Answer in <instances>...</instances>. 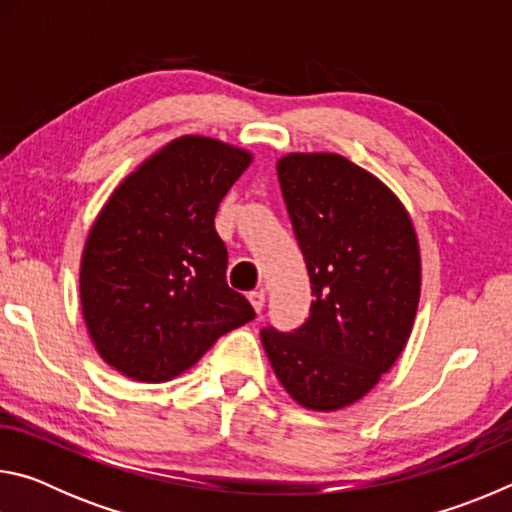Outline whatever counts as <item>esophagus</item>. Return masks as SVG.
<instances>
[{
    "instance_id": "1",
    "label": "esophagus",
    "mask_w": 512,
    "mask_h": 512,
    "mask_svg": "<svg viewBox=\"0 0 512 512\" xmlns=\"http://www.w3.org/2000/svg\"><path fill=\"white\" fill-rule=\"evenodd\" d=\"M248 300H250V305H253V307H255V311L259 314V311L264 309L266 293H264V291H250V293H248Z\"/></svg>"
}]
</instances>
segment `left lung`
I'll list each match as a JSON object with an SVG mask.
<instances>
[{
  "mask_svg": "<svg viewBox=\"0 0 512 512\" xmlns=\"http://www.w3.org/2000/svg\"><path fill=\"white\" fill-rule=\"evenodd\" d=\"M282 196L311 280L309 318L262 329L280 384L311 411L361 400L391 370L420 302V248L391 189L336 153L277 162Z\"/></svg>",
  "mask_w": 512,
  "mask_h": 512,
  "instance_id": "left-lung-1",
  "label": "left lung"
}]
</instances>
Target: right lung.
I'll use <instances>...</instances> for the list:
<instances>
[{"label":"right lung","mask_w":512,"mask_h":512,"mask_svg":"<svg viewBox=\"0 0 512 512\" xmlns=\"http://www.w3.org/2000/svg\"><path fill=\"white\" fill-rule=\"evenodd\" d=\"M250 162L212 137H178L103 205L81 259V307L94 348L121 375L169 381L255 318L225 282L228 248L214 228Z\"/></svg>","instance_id":"1"}]
</instances>
